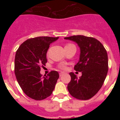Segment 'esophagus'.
I'll return each instance as SVG.
<instances>
[{"instance_id": "obj_1", "label": "esophagus", "mask_w": 120, "mask_h": 120, "mask_svg": "<svg viewBox=\"0 0 120 120\" xmlns=\"http://www.w3.org/2000/svg\"><path fill=\"white\" fill-rule=\"evenodd\" d=\"M64 73H63V72H60V73H59V76H60V77H61V76H62Z\"/></svg>"}]
</instances>
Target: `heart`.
Wrapping results in <instances>:
<instances>
[{"label":"heart","mask_w":120,"mask_h":120,"mask_svg":"<svg viewBox=\"0 0 120 120\" xmlns=\"http://www.w3.org/2000/svg\"><path fill=\"white\" fill-rule=\"evenodd\" d=\"M72 45V44H71V43H68V44H67L66 45ZM59 68L62 70H65L67 69V65L66 64H59Z\"/></svg>","instance_id":"obj_1"}]
</instances>
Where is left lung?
<instances>
[{"label": "left lung", "instance_id": "left-lung-1", "mask_svg": "<svg viewBox=\"0 0 120 120\" xmlns=\"http://www.w3.org/2000/svg\"><path fill=\"white\" fill-rule=\"evenodd\" d=\"M64 38L75 41L80 49L79 61L74 69L82 72V76L77 78L75 73H70L71 80L68 90L77 99H90L100 90L108 74L106 50L98 40L93 37L73 35Z\"/></svg>", "mask_w": 120, "mask_h": 120}]
</instances>
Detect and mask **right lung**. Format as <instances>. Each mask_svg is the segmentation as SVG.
Instances as JSON below:
<instances>
[{"label": "right lung", "mask_w": 120, "mask_h": 120, "mask_svg": "<svg viewBox=\"0 0 120 120\" xmlns=\"http://www.w3.org/2000/svg\"><path fill=\"white\" fill-rule=\"evenodd\" d=\"M58 38L38 37L28 39L16 51L14 72L17 80L24 94L32 99H45L55 88L59 78L58 71H51L43 76L40 70L47 62L46 53L49 45Z\"/></svg>", "instance_id": "right-lung-1"}]
</instances>
